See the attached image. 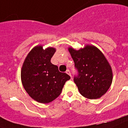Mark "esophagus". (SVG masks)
<instances>
[{
	"instance_id": "esophagus-1",
	"label": "esophagus",
	"mask_w": 128,
	"mask_h": 128,
	"mask_svg": "<svg viewBox=\"0 0 128 128\" xmlns=\"http://www.w3.org/2000/svg\"><path fill=\"white\" fill-rule=\"evenodd\" d=\"M66 74H68V75L70 76V77L72 76H71V74H70V70H66Z\"/></svg>"
}]
</instances>
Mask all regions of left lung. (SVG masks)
I'll use <instances>...</instances> for the list:
<instances>
[{
	"instance_id": "8db88e82",
	"label": "left lung",
	"mask_w": 128,
	"mask_h": 128,
	"mask_svg": "<svg viewBox=\"0 0 128 128\" xmlns=\"http://www.w3.org/2000/svg\"><path fill=\"white\" fill-rule=\"evenodd\" d=\"M68 50L78 72L74 82L80 94L90 100L101 98L112 82L111 66L104 54L93 45H86L78 50L71 47Z\"/></svg>"
}]
</instances>
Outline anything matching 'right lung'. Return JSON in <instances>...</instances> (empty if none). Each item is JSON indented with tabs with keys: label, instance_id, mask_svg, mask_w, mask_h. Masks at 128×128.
Segmentation results:
<instances>
[{
	"label": "right lung",
	"instance_id": "add662e5",
	"mask_svg": "<svg viewBox=\"0 0 128 128\" xmlns=\"http://www.w3.org/2000/svg\"><path fill=\"white\" fill-rule=\"evenodd\" d=\"M56 51L54 48L43 49L41 45L36 46L27 54L22 65L23 86L28 96L38 103H48L56 100L66 81L70 78L50 62Z\"/></svg>",
	"mask_w": 128,
	"mask_h": 128
}]
</instances>
